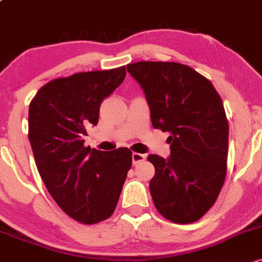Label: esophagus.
<instances>
[{"label":"esophagus","instance_id":"1","mask_svg":"<svg viewBox=\"0 0 262 262\" xmlns=\"http://www.w3.org/2000/svg\"><path fill=\"white\" fill-rule=\"evenodd\" d=\"M146 160V156L142 155V154H137V152H135V154H132V162L134 164H137L140 162H142V161Z\"/></svg>","mask_w":262,"mask_h":262}]
</instances>
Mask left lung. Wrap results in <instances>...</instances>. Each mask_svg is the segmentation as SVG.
I'll list each match as a JSON object with an SVG mask.
<instances>
[{"instance_id": "8db88e82", "label": "left lung", "mask_w": 262, "mask_h": 262, "mask_svg": "<svg viewBox=\"0 0 262 262\" xmlns=\"http://www.w3.org/2000/svg\"><path fill=\"white\" fill-rule=\"evenodd\" d=\"M127 72L146 94L155 128L170 132V157L149 155V182L158 213L189 224L214 205L224 186L229 122L222 98L210 80L174 61H137Z\"/></svg>"}]
</instances>
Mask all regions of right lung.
I'll list each match as a JSON object with an SVG mask.
<instances>
[{
    "label": "right lung",
    "mask_w": 262,
    "mask_h": 262,
    "mask_svg": "<svg viewBox=\"0 0 262 262\" xmlns=\"http://www.w3.org/2000/svg\"><path fill=\"white\" fill-rule=\"evenodd\" d=\"M125 76L123 66L53 79L29 104L28 137L38 172L60 209L81 224L113 215L131 168L126 147L102 152L83 140L99 121L101 102Z\"/></svg>",
    "instance_id": "1"
}]
</instances>
